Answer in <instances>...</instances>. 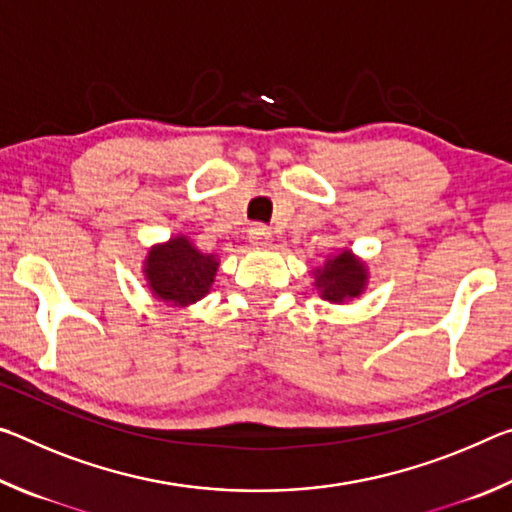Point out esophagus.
<instances>
[{
	"mask_svg": "<svg viewBox=\"0 0 512 512\" xmlns=\"http://www.w3.org/2000/svg\"><path fill=\"white\" fill-rule=\"evenodd\" d=\"M248 239L253 246H268L271 244V230H268L262 223H255L253 228L248 230Z\"/></svg>",
	"mask_w": 512,
	"mask_h": 512,
	"instance_id": "obj_1",
	"label": "esophagus"
}]
</instances>
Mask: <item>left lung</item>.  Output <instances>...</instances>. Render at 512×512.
I'll return each instance as SVG.
<instances>
[{
    "label": "left lung",
    "mask_w": 512,
    "mask_h": 512,
    "mask_svg": "<svg viewBox=\"0 0 512 512\" xmlns=\"http://www.w3.org/2000/svg\"><path fill=\"white\" fill-rule=\"evenodd\" d=\"M368 277V264L350 248H341L329 255L323 266L316 268L314 287L323 300L332 305H345L366 291Z\"/></svg>",
    "instance_id": "left-lung-1"
}]
</instances>
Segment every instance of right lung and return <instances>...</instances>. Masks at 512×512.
Here are the masks:
<instances>
[{
    "label": "right lung",
    "mask_w": 512,
    "mask_h": 512,
    "mask_svg": "<svg viewBox=\"0 0 512 512\" xmlns=\"http://www.w3.org/2000/svg\"><path fill=\"white\" fill-rule=\"evenodd\" d=\"M219 264V255L201 253L185 235H173L149 248L142 273L153 298L169 307H189L210 293Z\"/></svg>",
    "instance_id": "add662e5"
}]
</instances>
